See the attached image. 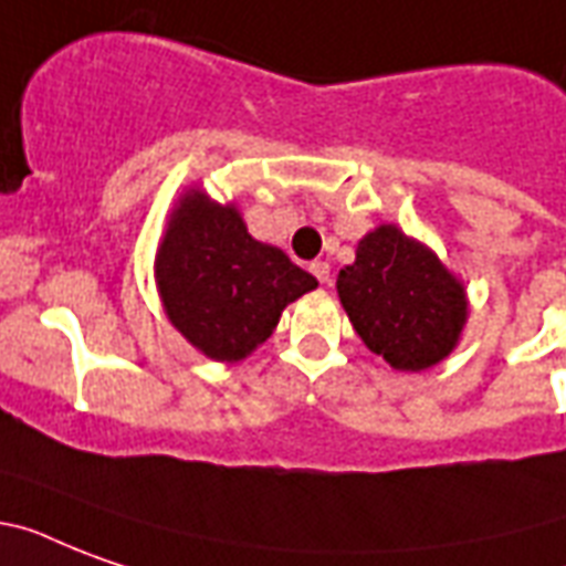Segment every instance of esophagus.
Returning <instances> with one entry per match:
<instances>
[{"instance_id": "1", "label": "esophagus", "mask_w": 566, "mask_h": 566, "mask_svg": "<svg viewBox=\"0 0 566 566\" xmlns=\"http://www.w3.org/2000/svg\"><path fill=\"white\" fill-rule=\"evenodd\" d=\"M311 273L317 275L323 284H332V266H328V261H314V264H311Z\"/></svg>"}]
</instances>
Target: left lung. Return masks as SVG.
Segmentation results:
<instances>
[{
	"label": "left lung",
	"instance_id": "8db88e82",
	"mask_svg": "<svg viewBox=\"0 0 566 566\" xmlns=\"http://www.w3.org/2000/svg\"><path fill=\"white\" fill-rule=\"evenodd\" d=\"M337 296L367 349L394 370L420 373L461 340L467 291L440 258L396 226L364 234L337 275Z\"/></svg>",
	"mask_w": 566,
	"mask_h": 566
}]
</instances>
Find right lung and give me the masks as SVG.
<instances>
[{
	"instance_id": "right-lung-1",
	"label": "right lung",
	"mask_w": 566,
	"mask_h": 566,
	"mask_svg": "<svg viewBox=\"0 0 566 566\" xmlns=\"http://www.w3.org/2000/svg\"><path fill=\"white\" fill-rule=\"evenodd\" d=\"M155 282L185 340L229 364L264 344L282 311L317 287L282 249L252 238L234 205L213 202L196 188L172 208Z\"/></svg>"
}]
</instances>
